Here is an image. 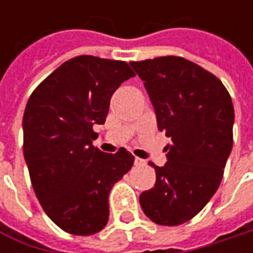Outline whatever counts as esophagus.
<instances>
[{"instance_id": "1", "label": "esophagus", "mask_w": 253, "mask_h": 253, "mask_svg": "<svg viewBox=\"0 0 253 253\" xmlns=\"http://www.w3.org/2000/svg\"><path fill=\"white\" fill-rule=\"evenodd\" d=\"M146 162L141 159V158H135V166H145Z\"/></svg>"}]
</instances>
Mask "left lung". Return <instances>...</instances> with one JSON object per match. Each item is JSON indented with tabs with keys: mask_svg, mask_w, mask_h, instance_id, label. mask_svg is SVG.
Returning a JSON list of instances; mask_svg holds the SVG:
<instances>
[{
	"mask_svg": "<svg viewBox=\"0 0 253 253\" xmlns=\"http://www.w3.org/2000/svg\"><path fill=\"white\" fill-rule=\"evenodd\" d=\"M155 108L159 131L171 139L153 189L139 203L159 225H180L197 215L218 189L232 149L234 105L218 79L176 56L129 63Z\"/></svg>",
	"mask_w": 253,
	"mask_h": 253,
	"instance_id": "obj_1",
	"label": "left lung"
}]
</instances>
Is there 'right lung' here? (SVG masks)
<instances>
[{
    "label": "right lung",
    "mask_w": 253,
    "mask_h": 253,
    "mask_svg": "<svg viewBox=\"0 0 253 253\" xmlns=\"http://www.w3.org/2000/svg\"><path fill=\"white\" fill-rule=\"evenodd\" d=\"M135 73L125 62L79 56L47 76L24 112V156L47 217L73 235H92L108 222L112 186L133 165L121 148L92 146V125L105 122L115 90Z\"/></svg>",
    "instance_id": "obj_1"
}]
</instances>
